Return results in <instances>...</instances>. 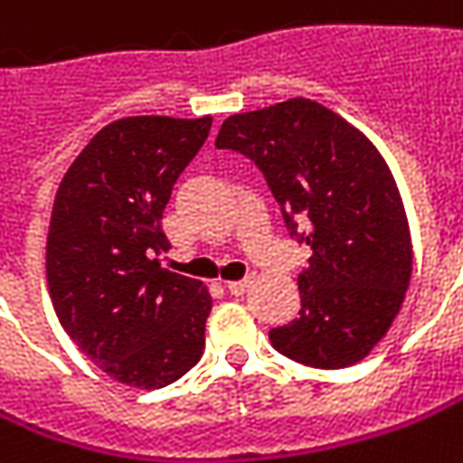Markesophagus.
I'll list each match as a JSON object with an SVG mask.
<instances>
[{
	"mask_svg": "<svg viewBox=\"0 0 463 463\" xmlns=\"http://www.w3.org/2000/svg\"><path fill=\"white\" fill-rule=\"evenodd\" d=\"M228 290H231L232 296H243V293L249 290V280H231V283H228Z\"/></svg>",
	"mask_w": 463,
	"mask_h": 463,
	"instance_id": "1",
	"label": "esophagus"
}]
</instances>
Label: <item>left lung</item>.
<instances>
[{
	"label": "left lung",
	"mask_w": 463,
	"mask_h": 463,
	"mask_svg": "<svg viewBox=\"0 0 463 463\" xmlns=\"http://www.w3.org/2000/svg\"><path fill=\"white\" fill-rule=\"evenodd\" d=\"M217 149L246 154L312 246L298 275L301 309L269 330L293 362L343 369L385 338L411 280V232L388 162L367 136L312 99L231 115Z\"/></svg>",
	"instance_id": "obj_1"
}]
</instances>
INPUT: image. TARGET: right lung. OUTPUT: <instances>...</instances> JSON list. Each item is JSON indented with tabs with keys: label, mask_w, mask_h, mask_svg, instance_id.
Returning a JSON list of instances; mask_svg holds the SVG:
<instances>
[{
	"label": "right lung",
	"mask_w": 463,
	"mask_h": 463,
	"mask_svg": "<svg viewBox=\"0 0 463 463\" xmlns=\"http://www.w3.org/2000/svg\"><path fill=\"white\" fill-rule=\"evenodd\" d=\"M212 118L138 115L104 125L62 177L46 238V283L72 343L118 383L165 388L204 354L212 296L159 264L173 185Z\"/></svg>",
	"instance_id": "add662e5"
}]
</instances>
